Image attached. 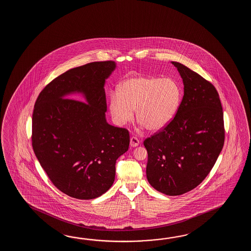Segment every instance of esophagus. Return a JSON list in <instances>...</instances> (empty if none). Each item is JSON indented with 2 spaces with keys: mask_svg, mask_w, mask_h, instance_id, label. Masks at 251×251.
Masks as SVG:
<instances>
[{
  "mask_svg": "<svg viewBox=\"0 0 251 251\" xmlns=\"http://www.w3.org/2000/svg\"><path fill=\"white\" fill-rule=\"evenodd\" d=\"M139 144H140V141L136 137L133 136L130 138V146L131 147H136V146H138Z\"/></svg>",
  "mask_w": 251,
  "mask_h": 251,
  "instance_id": "34e87169",
  "label": "esophagus"
}]
</instances>
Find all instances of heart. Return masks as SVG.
Returning a JSON list of instances; mask_svg holds the SVG:
<instances>
[{
    "label": "heart",
    "mask_w": 251,
    "mask_h": 251,
    "mask_svg": "<svg viewBox=\"0 0 251 251\" xmlns=\"http://www.w3.org/2000/svg\"><path fill=\"white\" fill-rule=\"evenodd\" d=\"M118 94L109 97L108 108L118 126L130 123L133 118L139 127L157 132L166 127L175 118L182 98V89L172 78L135 76L123 81Z\"/></svg>",
    "instance_id": "1"
}]
</instances>
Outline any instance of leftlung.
<instances>
[{
	"label": "left lung",
	"mask_w": 251,
	"mask_h": 251,
	"mask_svg": "<svg viewBox=\"0 0 251 251\" xmlns=\"http://www.w3.org/2000/svg\"><path fill=\"white\" fill-rule=\"evenodd\" d=\"M171 64L181 76L184 96L173 120L144 145L151 186L179 196L198 187L215 164L224 147V112L212 83L184 64Z\"/></svg>",
	"instance_id": "1"
}]
</instances>
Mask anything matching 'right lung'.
I'll list each match as a JSON object with an SVG mask.
<instances>
[{
    "label": "right lung",
    "instance_id": "add662e5",
    "mask_svg": "<svg viewBox=\"0 0 251 251\" xmlns=\"http://www.w3.org/2000/svg\"><path fill=\"white\" fill-rule=\"evenodd\" d=\"M113 61L68 70L45 87L32 116V146L43 170L71 198H99L111 187L116 161L127 151L129 133L107 122L104 86ZM80 95L85 102L74 100Z\"/></svg>",
    "mask_w": 251,
    "mask_h": 251
}]
</instances>
